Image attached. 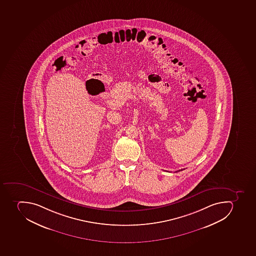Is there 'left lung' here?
Instances as JSON below:
<instances>
[{
    "label": "left lung",
    "instance_id": "left-lung-1",
    "mask_svg": "<svg viewBox=\"0 0 256 256\" xmlns=\"http://www.w3.org/2000/svg\"><path fill=\"white\" fill-rule=\"evenodd\" d=\"M179 171H180V170H179Z\"/></svg>",
    "mask_w": 256,
    "mask_h": 256
}]
</instances>
